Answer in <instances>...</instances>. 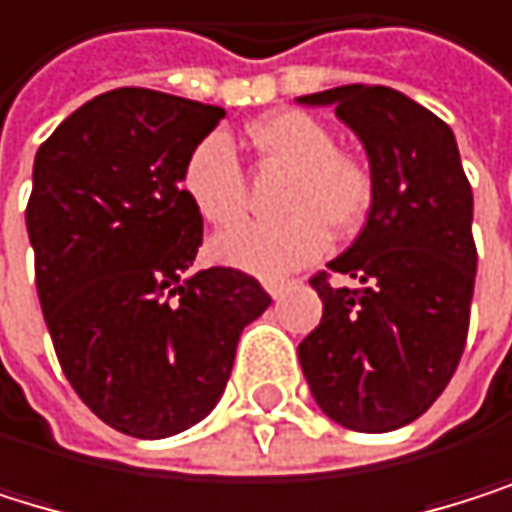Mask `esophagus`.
I'll list each match as a JSON object with an SVG mask.
<instances>
[{
    "instance_id": "obj_1",
    "label": "esophagus",
    "mask_w": 512,
    "mask_h": 512,
    "mask_svg": "<svg viewBox=\"0 0 512 512\" xmlns=\"http://www.w3.org/2000/svg\"><path fill=\"white\" fill-rule=\"evenodd\" d=\"M265 290H268V296L271 299H280L287 290H290V280H284V277H271V280H265Z\"/></svg>"
}]
</instances>
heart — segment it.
I'll list each match as a JSON object with an SVG mask.
<instances>
[{
	"label": "heart",
	"mask_w": 512,
	"mask_h": 512,
	"mask_svg": "<svg viewBox=\"0 0 512 512\" xmlns=\"http://www.w3.org/2000/svg\"><path fill=\"white\" fill-rule=\"evenodd\" d=\"M253 149L290 176L277 192V219L238 222L213 241V256L232 268L277 277L320 259L329 228L351 235L375 201L372 170L339 149L336 134L308 112L287 109L259 118L247 131ZM183 195L210 225L235 222L247 207V176L225 134H207L183 164Z\"/></svg>",
	"instance_id": "obj_1"
}]
</instances>
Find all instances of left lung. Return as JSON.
<instances>
[{
  "instance_id": "left-lung-1",
  "label": "left lung",
  "mask_w": 512,
  "mask_h": 512,
  "mask_svg": "<svg viewBox=\"0 0 512 512\" xmlns=\"http://www.w3.org/2000/svg\"><path fill=\"white\" fill-rule=\"evenodd\" d=\"M299 103L336 106L375 180L363 232L311 277L323 317L299 345L302 372L332 421L388 433L433 406L464 354L476 280L473 192L452 127L406 94L342 85ZM332 273L352 284L336 288Z\"/></svg>"
}]
</instances>
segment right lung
I'll return each mask as SVG.
<instances>
[{"label":"right lung","mask_w":512,"mask_h":512,"mask_svg":"<svg viewBox=\"0 0 512 512\" xmlns=\"http://www.w3.org/2000/svg\"><path fill=\"white\" fill-rule=\"evenodd\" d=\"M225 109L115 88L39 146L27 232L63 375L109 427L140 440L198 424L271 296L238 268H204V219L183 195L189 152Z\"/></svg>","instance_id":"1"}]
</instances>
